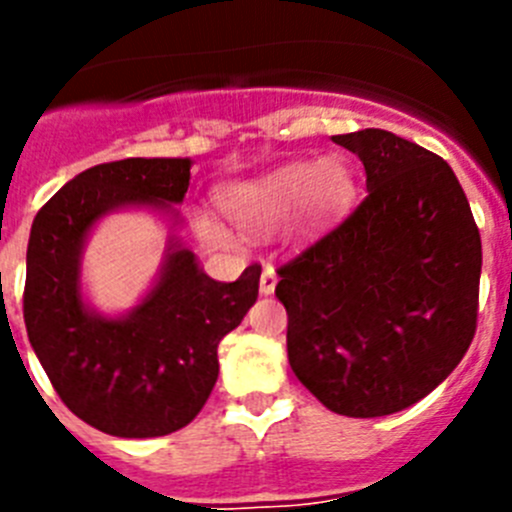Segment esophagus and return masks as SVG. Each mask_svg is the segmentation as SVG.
Returning a JSON list of instances; mask_svg holds the SVG:
<instances>
[{"label":"esophagus","mask_w":512,"mask_h":512,"mask_svg":"<svg viewBox=\"0 0 512 512\" xmlns=\"http://www.w3.org/2000/svg\"><path fill=\"white\" fill-rule=\"evenodd\" d=\"M274 289H277V271H274V266H264V271H261L259 292L261 295H271Z\"/></svg>","instance_id":"34e87169"}]
</instances>
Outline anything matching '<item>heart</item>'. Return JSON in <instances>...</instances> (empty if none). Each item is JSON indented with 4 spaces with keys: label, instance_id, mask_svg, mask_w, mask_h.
Instances as JSON below:
<instances>
[{
    "label": "heart",
    "instance_id": "b5f03b06",
    "mask_svg": "<svg viewBox=\"0 0 512 512\" xmlns=\"http://www.w3.org/2000/svg\"><path fill=\"white\" fill-rule=\"evenodd\" d=\"M354 197V171L338 156L320 161H292L261 179L230 184L223 194L225 212L248 235L277 230L284 220H295L302 230L318 228L343 212ZM194 230L207 246L233 248L235 233L217 217L194 212Z\"/></svg>",
    "mask_w": 512,
    "mask_h": 512
}]
</instances>
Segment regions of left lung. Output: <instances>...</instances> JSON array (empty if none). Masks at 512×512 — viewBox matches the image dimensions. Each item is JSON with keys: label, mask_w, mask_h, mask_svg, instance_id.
Masks as SVG:
<instances>
[{"label": "left lung", "mask_w": 512, "mask_h": 512, "mask_svg": "<svg viewBox=\"0 0 512 512\" xmlns=\"http://www.w3.org/2000/svg\"><path fill=\"white\" fill-rule=\"evenodd\" d=\"M361 158L366 197L279 266L292 372L325 408L379 418L456 369L477 330L482 241L451 166L379 128L333 135Z\"/></svg>", "instance_id": "1"}]
</instances>
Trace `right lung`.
<instances>
[{
    "label": "right lung",
    "mask_w": 512,
    "mask_h": 512,
    "mask_svg": "<svg viewBox=\"0 0 512 512\" xmlns=\"http://www.w3.org/2000/svg\"><path fill=\"white\" fill-rule=\"evenodd\" d=\"M189 158H125L81 171L40 207L27 243V338L63 405L120 438H156L192 423L217 382V343L259 297L261 266L215 282L174 235L156 284L107 318L81 295V253L99 217L122 207L174 212Z\"/></svg>",
    "instance_id": "obj_1"
}]
</instances>
